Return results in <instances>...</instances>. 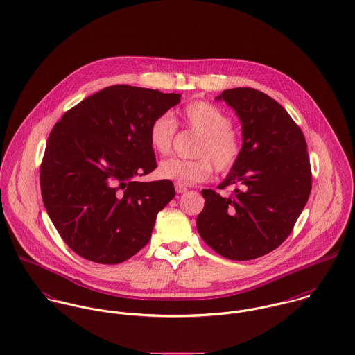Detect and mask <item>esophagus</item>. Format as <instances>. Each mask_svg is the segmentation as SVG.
<instances>
[{
    "label": "esophagus",
    "instance_id": "34e87169",
    "mask_svg": "<svg viewBox=\"0 0 355 355\" xmlns=\"http://www.w3.org/2000/svg\"><path fill=\"white\" fill-rule=\"evenodd\" d=\"M175 190H176V193H187V187H184V186H182V184H175Z\"/></svg>",
    "mask_w": 355,
    "mask_h": 355
}]
</instances>
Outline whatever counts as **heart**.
<instances>
[{
	"instance_id": "b5f03b06",
	"label": "heart",
	"mask_w": 355,
	"mask_h": 355,
	"mask_svg": "<svg viewBox=\"0 0 355 355\" xmlns=\"http://www.w3.org/2000/svg\"><path fill=\"white\" fill-rule=\"evenodd\" d=\"M184 128L200 135L193 148L195 159H166L159 164V178L190 186L207 180L213 173V164L221 173L229 172L240 159L241 144L232 130L233 121L224 110L213 103L198 100L180 112ZM176 122L162 114L149 126L148 139L152 149L165 156L171 152L176 135Z\"/></svg>"
}]
</instances>
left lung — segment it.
I'll list each match as a JSON object with an SVG mask.
<instances>
[{
	"label": "left lung",
	"instance_id": "left-lung-1",
	"mask_svg": "<svg viewBox=\"0 0 355 355\" xmlns=\"http://www.w3.org/2000/svg\"><path fill=\"white\" fill-rule=\"evenodd\" d=\"M217 100L236 111L243 129L240 159L218 189H239L227 198L202 190L206 200L196 229L224 258H260L288 239L308 202L312 172L306 141L288 111L260 91L226 89Z\"/></svg>",
	"mask_w": 355,
	"mask_h": 355
}]
</instances>
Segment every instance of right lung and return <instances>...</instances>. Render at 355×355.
I'll use <instances>...</instances> for the list:
<instances>
[{
	"mask_svg": "<svg viewBox=\"0 0 355 355\" xmlns=\"http://www.w3.org/2000/svg\"><path fill=\"white\" fill-rule=\"evenodd\" d=\"M180 96L107 87L66 111L51 130L40 165L42 198L60 236L81 258L118 264L149 243L175 187L135 178L157 168L149 126Z\"/></svg>",
	"mask_w": 355,
	"mask_h": 355,
	"instance_id": "right-lung-1",
	"label": "right lung"
}]
</instances>
